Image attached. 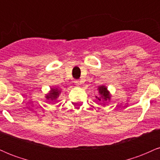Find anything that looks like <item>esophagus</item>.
I'll return each instance as SVG.
<instances>
[{
  "instance_id": "34e87169",
  "label": "esophagus",
  "mask_w": 160,
  "mask_h": 160,
  "mask_svg": "<svg viewBox=\"0 0 160 160\" xmlns=\"http://www.w3.org/2000/svg\"><path fill=\"white\" fill-rule=\"evenodd\" d=\"M74 83H75V85H76V86H79L80 84V82L78 81V80H76V81H74Z\"/></svg>"
}]
</instances>
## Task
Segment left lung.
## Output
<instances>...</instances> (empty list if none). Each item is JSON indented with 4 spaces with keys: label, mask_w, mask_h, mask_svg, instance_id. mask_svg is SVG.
<instances>
[{
    "label": "left lung",
    "mask_w": 160,
    "mask_h": 160,
    "mask_svg": "<svg viewBox=\"0 0 160 160\" xmlns=\"http://www.w3.org/2000/svg\"><path fill=\"white\" fill-rule=\"evenodd\" d=\"M97 90L98 92L99 96H95V98H98V101L103 102H109L111 99V94L110 91L108 89V87L104 85H101L98 86ZM103 106L105 105V103H102Z\"/></svg>",
    "instance_id": "obj_1"
}]
</instances>
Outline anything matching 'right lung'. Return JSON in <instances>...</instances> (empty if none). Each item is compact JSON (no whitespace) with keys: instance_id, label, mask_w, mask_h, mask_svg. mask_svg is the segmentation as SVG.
Returning <instances> with one entry per match:
<instances>
[{"instance_id":"add662e5","label":"right lung","mask_w":160,"mask_h":160,"mask_svg":"<svg viewBox=\"0 0 160 160\" xmlns=\"http://www.w3.org/2000/svg\"><path fill=\"white\" fill-rule=\"evenodd\" d=\"M61 92L62 91L57 89L56 87H51L48 93L45 95V98L48 102H53V101H56L58 99Z\"/></svg>"}]
</instances>
